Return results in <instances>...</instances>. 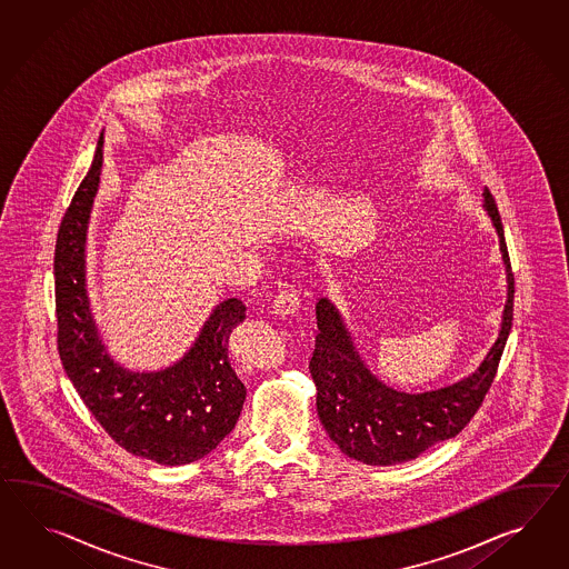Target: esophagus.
<instances>
[{
  "instance_id": "obj_1",
  "label": "esophagus",
  "mask_w": 569,
  "mask_h": 569,
  "mask_svg": "<svg viewBox=\"0 0 569 569\" xmlns=\"http://www.w3.org/2000/svg\"><path fill=\"white\" fill-rule=\"evenodd\" d=\"M298 305H300L298 291L293 288H283V290H279L276 300H273V312L279 317H288V315H293L298 310Z\"/></svg>"
}]
</instances>
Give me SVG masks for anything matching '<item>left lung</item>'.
<instances>
[{"mask_svg": "<svg viewBox=\"0 0 569 569\" xmlns=\"http://www.w3.org/2000/svg\"><path fill=\"white\" fill-rule=\"evenodd\" d=\"M483 194L498 230L508 276V302L498 341L475 375L452 387L419 395L392 390L363 366L335 306L327 298L317 302L319 333L308 368L317 385L322 428L347 457L375 467L413 460L433 443L450 440L465 430L486 399L512 329L513 273L498 203L489 189Z\"/></svg>", "mask_w": 569, "mask_h": 569, "instance_id": "obj_1", "label": "left lung"}]
</instances>
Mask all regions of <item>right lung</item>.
Instances as JSON below:
<instances>
[{
    "label": "right lung",
    "mask_w": 569,
    "mask_h": 569,
    "mask_svg": "<svg viewBox=\"0 0 569 569\" xmlns=\"http://www.w3.org/2000/svg\"><path fill=\"white\" fill-rule=\"evenodd\" d=\"M102 168V136L92 167L66 211L56 244L57 349L83 405L114 442L158 465H189L234 430L247 388L228 358V339L247 306H216L189 353L160 372H129L112 360L92 320L83 247Z\"/></svg>",
    "instance_id": "1"
}]
</instances>
